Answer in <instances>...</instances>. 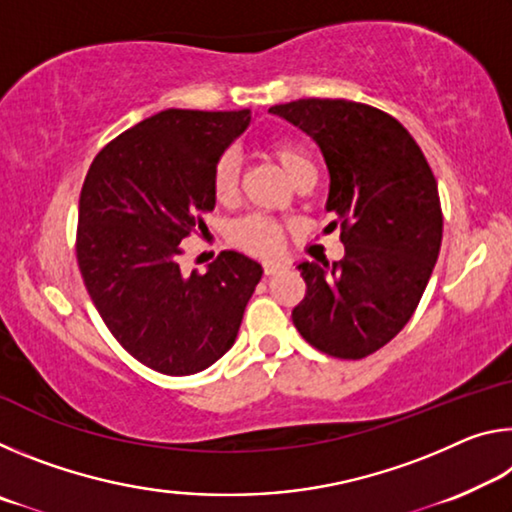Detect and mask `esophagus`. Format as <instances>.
Here are the masks:
<instances>
[{
	"mask_svg": "<svg viewBox=\"0 0 512 512\" xmlns=\"http://www.w3.org/2000/svg\"><path fill=\"white\" fill-rule=\"evenodd\" d=\"M284 266H287V262H282V259H266V262H264V273L266 275H275L277 271H282Z\"/></svg>",
	"mask_w": 512,
	"mask_h": 512,
	"instance_id": "obj_1",
	"label": "esophagus"
}]
</instances>
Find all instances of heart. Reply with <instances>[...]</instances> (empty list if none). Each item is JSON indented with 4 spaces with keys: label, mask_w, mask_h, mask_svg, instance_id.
<instances>
[{
    "label": "heart",
    "mask_w": 512,
    "mask_h": 512,
    "mask_svg": "<svg viewBox=\"0 0 512 512\" xmlns=\"http://www.w3.org/2000/svg\"><path fill=\"white\" fill-rule=\"evenodd\" d=\"M268 151H271L275 162L280 164V169L287 173L291 183L300 176V173L314 169V162H311L309 153L293 142L277 140L268 146ZM237 189L239 160L235 153L228 151L216 160V167L212 173V192L219 203H232L237 196ZM230 237L237 246L250 250V253H273L277 244H280V225L266 219L262 214H253L232 225Z\"/></svg>",
    "instance_id": "b5f03b06"
}]
</instances>
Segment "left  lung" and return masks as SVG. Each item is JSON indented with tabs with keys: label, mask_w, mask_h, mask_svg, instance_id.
Here are the masks:
<instances>
[{
	"label": "left lung",
	"mask_w": 512,
	"mask_h": 512,
	"mask_svg": "<svg viewBox=\"0 0 512 512\" xmlns=\"http://www.w3.org/2000/svg\"><path fill=\"white\" fill-rule=\"evenodd\" d=\"M318 144L329 171L325 210L341 228V262H300L307 293L293 325L336 359H363L400 334L422 298L443 241L436 178L409 131L345 99L268 108Z\"/></svg>",
	"instance_id": "8db88e82"
}]
</instances>
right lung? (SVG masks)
Instances as JSON below:
<instances>
[{
  "label": "right lung",
  "instance_id": "1",
  "mask_svg": "<svg viewBox=\"0 0 512 512\" xmlns=\"http://www.w3.org/2000/svg\"><path fill=\"white\" fill-rule=\"evenodd\" d=\"M250 110L169 108L103 146L85 176L76 257L94 307L131 357L162 375H194L228 352L262 266L225 250L183 275L180 244L216 205V160Z\"/></svg>",
  "mask_w": 512,
  "mask_h": 512
}]
</instances>
